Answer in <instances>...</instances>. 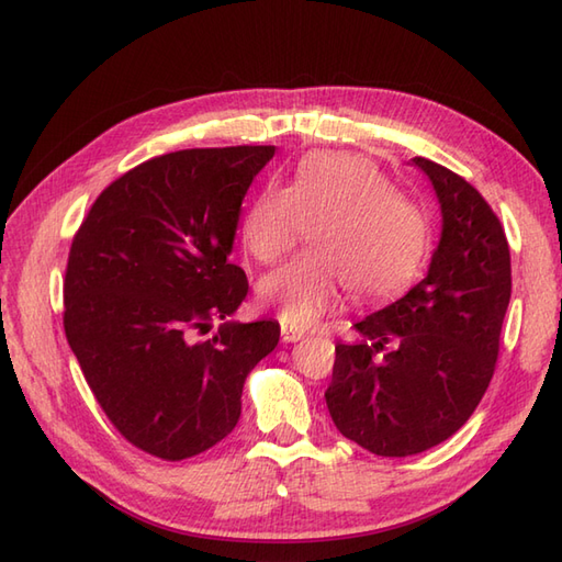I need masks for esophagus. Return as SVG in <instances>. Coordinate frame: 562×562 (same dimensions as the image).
Returning <instances> with one entry per match:
<instances>
[{
    "instance_id": "esophagus-1",
    "label": "esophagus",
    "mask_w": 562,
    "mask_h": 562,
    "mask_svg": "<svg viewBox=\"0 0 562 562\" xmlns=\"http://www.w3.org/2000/svg\"><path fill=\"white\" fill-rule=\"evenodd\" d=\"M300 338H305V331H300V328H291V326L281 328L283 344H295V340H300Z\"/></svg>"
}]
</instances>
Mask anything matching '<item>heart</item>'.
<instances>
[{"label":"heart","mask_w":562,"mask_h":562,"mask_svg":"<svg viewBox=\"0 0 562 562\" xmlns=\"http://www.w3.org/2000/svg\"><path fill=\"white\" fill-rule=\"evenodd\" d=\"M312 226L314 250L259 281V303L285 326L307 328L340 303L344 283L360 300H381L415 279L427 252V222L395 195L362 157L312 155L289 188L265 186L245 210L240 236L257 262L271 265Z\"/></svg>","instance_id":"b5f03b06"}]
</instances>
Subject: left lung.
Segmentation results:
<instances>
[{
  "label": "left lung",
  "instance_id": "8db88e82",
  "mask_svg": "<svg viewBox=\"0 0 562 562\" xmlns=\"http://www.w3.org/2000/svg\"><path fill=\"white\" fill-rule=\"evenodd\" d=\"M441 240L427 277L360 319V344H338L324 398L336 429L374 456L405 458L450 439L494 376L510 303V248L488 202L431 159ZM392 344L386 353L383 348Z\"/></svg>",
  "mask_w": 562,
  "mask_h": 562
}]
</instances>
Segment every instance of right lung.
<instances>
[{
  "instance_id": "1",
  "label": "right lung",
  "mask_w": 562,
  "mask_h": 562,
  "mask_svg": "<svg viewBox=\"0 0 562 562\" xmlns=\"http://www.w3.org/2000/svg\"><path fill=\"white\" fill-rule=\"evenodd\" d=\"M273 145L181 149L102 190L68 252L64 331L94 398L149 456L186 460L240 417L243 384L279 322H224L248 295L228 262L240 204Z\"/></svg>"
}]
</instances>
